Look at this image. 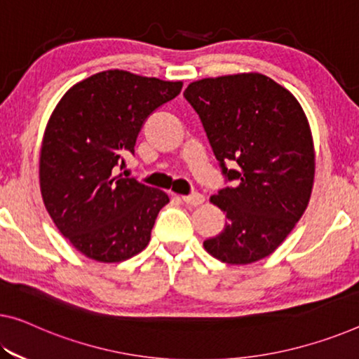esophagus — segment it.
Listing matches in <instances>:
<instances>
[{
    "instance_id": "obj_1",
    "label": "esophagus",
    "mask_w": 359,
    "mask_h": 359,
    "mask_svg": "<svg viewBox=\"0 0 359 359\" xmlns=\"http://www.w3.org/2000/svg\"><path fill=\"white\" fill-rule=\"evenodd\" d=\"M181 201L187 203V205H191V207H197V205H201V203L205 201V198H203L202 194H198V192H194V194L183 196V197H181Z\"/></svg>"
}]
</instances>
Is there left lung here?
Here are the masks:
<instances>
[{
  "mask_svg": "<svg viewBox=\"0 0 359 359\" xmlns=\"http://www.w3.org/2000/svg\"><path fill=\"white\" fill-rule=\"evenodd\" d=\"M184 97L226 183H233L210 197L228 223L203 247L229 264L262 260L283 244L310 202L314 147L306 115L290 91L262 74L198 80Z\"/></svg>",
  "mask_w": 359,
  "mask_h": 359,
  "instance_id": "left-lung-1",
  "label": "left lung"
}]
</instances>
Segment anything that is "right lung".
Wrapping results in <instances>:
<instances>
[{"label":"right lung","mask_w":359,"mask_h":359,"mask_svg":"<svg viewBox=\"0 0 359 359\" xmlns=\"http://www.w3.org/2000/svg\"><path fill=\"white\" fill-rule=\"evenodd\" d=\"M181 88V81L106 70L72 86L54 109L40 154L43 202L60 234L91 260H128L151 241L168 196L115 173L135 154L149 115Z\"/></svg>","instance_id":"obj_1"}]
</instances>
